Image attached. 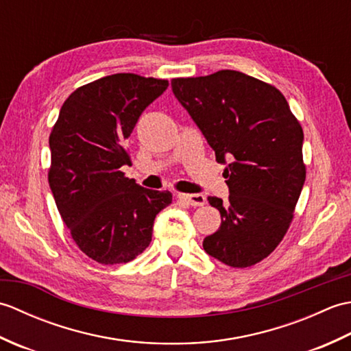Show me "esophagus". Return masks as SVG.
Returning a JSON list of instances; mask_svg holds the SVG:
<instances>
[{
	"instance_id": "obj_1",
	"label": "esophagus",
	"mask_w": 351,
	"mask_h": 351,
	"mask_svg": "<svg viewBox=\"0 0 351 351\" xmlns=\"http://www.w3.org/2000/svg\"><path fill=\"white\" fill-rule=\"evenodd\" d=\"M178 199L191 206H204L206 204L204 195H178Z\"/></svg>"
}]
</instances>
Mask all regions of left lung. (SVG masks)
Wrapping results in <instances>:
<instances>
[{
  "instance_id": "1",
  "label": "left lung",
  "mask_w": 351,
  "mask_h": 351,
  "mask_svg": "<svg viewBox=\"0 0 351 351\" xmlns=\"http://www.w3.org/2000/svg\"><path fill=\"white\" fill-rule=\"evenodd\" d=\"M171 90L202 131L219 162L229 200L208 197L221 225L204 240L208 255L244 268L278 247L306 178L303 130L278 88L238 71L173 78Z\"/></svg>"
}]
</instances>
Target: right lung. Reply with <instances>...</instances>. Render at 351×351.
<instances>
[{
	"mask_svg": "<svg viewBox=\"0 0 351 351\" xmlns=\"http://www.w3.org/2000/svg\"><path fill=\"white\" fill-rule=\"evenodd\" d=\"M167 80L114 73L78 87L49 136V187L73 241L104 265L130 263L152 240L170 191L140 187L121 170L131 164L126 138Z\"/></svg>",
	"mask_w": 351,
	"mask_h": 351,
	"instance_id": "right-lung-1",
	"label": "right lung"
}]
</instances>
